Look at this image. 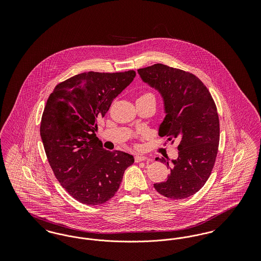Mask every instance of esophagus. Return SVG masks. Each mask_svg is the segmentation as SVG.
I'll return each mask as SVG.
<instances>
[{"instance_id":"1","label":"esophagus","mask_w":261,"mask_h":261,"mask_svg":"<svg viewBox=\"0 0 261 261\" xmlns=\"http://www.w3.org/2000/svg\"><path fill=\"white\" fill-rule=\"evenodd\" d=\"M147 161V158L144 155H136L135 156V162H145Z\"/></svg>"}]
</instances>
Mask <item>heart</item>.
Returning <instances> with one entry per match:
<instances>
[{"label":"heart","mask_w":261,"mask_h":261,"mask_svg":"<svg viewBox=\"0 0 261 261\" xmlns=\"http://www.w3.org/2000/svg\"><path fill=\"white\" fill-rule=\"evenodd\" d=\"M153 99L155 100V96L152 92H149V91H144L140 94L139 98L137 99V101H141V100H146V99Z\"/></svg>","instance_id":"obj_1"}]
</instances>
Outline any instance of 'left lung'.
I'll use <instances>...</instances> for the list:
<instances>
[{
    "mask_svg": "<svg viewBox=\"0 0 261 261\" xmlns=\"http://www.w3.org/2000/svg\"><path fill=\"white\" fill-rule=\"evenodd\" d=\"M142 79L158 89L164 99L166 116L160 136L179 141L178 159L170 175L154 189L166 198L183 199L195 195L211 176L216 161L220 125L217 108L208 89L196 75L155 63L138 69ZM169 167L165 158L155 159Z\"/></svg>",
    "mask_w": 261,
    "mask_h": 261,
    "instance_id": "8db88e82",
    "label": "left lung"
}]
</instances>
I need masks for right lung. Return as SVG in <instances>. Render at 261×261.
<instances>
[{"label": "right lung", "instance_id": "right-lung-1", "mask_svg": "<svg viewBox=\"0 0 261 261\" xmlns=\"http://www.w3.org/2000/svg\"><path fill=\"white\" fill-rule=\"evenodd\" d=\"M135 76L134 70L80 73L59 83L47 100L40 125L45 152L62 188L81 203L112 199L134 163L129 153L103 149L95 131Z\"/></svg>", "mask_w": 261, "mask_h": 261}]
</instances>
